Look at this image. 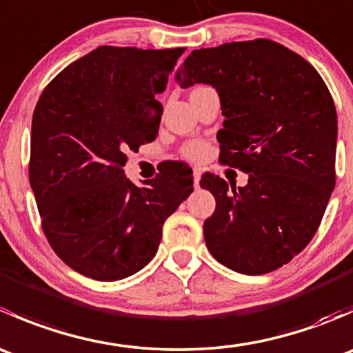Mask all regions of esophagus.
<instances>
[{
    "label": "esophagus",
    "mask_w": 353,
    "mask_h": 353,
    "mask_svg": "<svg viewBox=\"0 0 353 353\" xmlns=\"http://www.w3.org/2000/svg\"><path fill=\"white\" fill-rule=\"evenodd\" d=\"M193 179H194V186L198 188V184H199V179H201V172H199L198 169H194V170H193Z\"/></svg>",
    "instance_id": "esophagus-1"
}]
</instances>
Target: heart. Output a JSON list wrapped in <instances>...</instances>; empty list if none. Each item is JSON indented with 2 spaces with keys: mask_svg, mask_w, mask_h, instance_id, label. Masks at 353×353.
<instances>
[{
  "mask_svg": "<svg viewBox=\"0 0 353 353\" xmlns=\"http://www.w3.org/2000/svg\"><path fill=\"white\" fill-rule=\"evenodd\" d=\"M194 88H199V87H194ZM205 152L206 148L201 141H190V143H186L183 147V155L190 160H199L203 155H205Z\"/></svg>",
  "mask_w": 353,
  "mask_h": 353,
  "instance_id": "b5f03b06",
  "label": "heart"
}]
</instances>
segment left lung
Here are the masks:
<instances>
[{"mask_svg": "<svg viewBox=\"0 0 353 353\" xmlns=\"http://www.w3.org/2000/svg\"><path fill=\"white\" fill-rule=\"evenodd\" d=\"M176 81L215 88L225 117L220 162L249 172L237 190L213 174L199 181L216 201L203 223L208 251L243 275L287 265L316 234L334 188L338 121L326 83L268 39L196 49Z\"/></svg>", "mask_w": 353, "mask_h": 353, "instance_id": "8db88e82", "label": "left lung"}]
</instances>
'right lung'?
I'll return each instance as SVG.
<instances>
[{"instance_id": "obj_1", "label": "right lung", "mask_w": 353, "mask_h": 353, "mask_svg": "<svg viewBox=\"0 0 353 353\" xmlns=\"http://www.w3.org/2000/svg\"><path fill=\"white\" fill-rule=\"evenodd\" d=\"M184 49L102 48L66 66L35 105L28 179L56 254L88 279L116 282L155 256L167 216L193 193L172 163L131 183L123 167L159 134L169 73Z\"/></svg>"}]
</instances>
